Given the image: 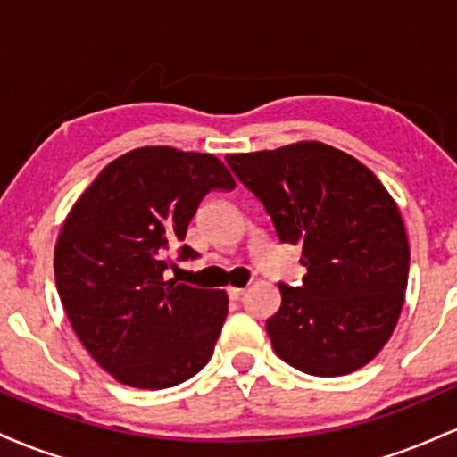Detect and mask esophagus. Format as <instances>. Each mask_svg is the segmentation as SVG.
<instances>
[{
    "label": "esophagus",
    "instance_id": "esophagus-1",
    "mask_svg": "<svg viewBox=\"0 0 457 457\" xmlns=\"http://www.w3.org/2000/svg\"><path fill=\"white\" fill-rule=\"evenodd\" d=\"M243 295H245V287H229L228 290L229 301H240V296Z\"/></svg>",
    "mask_w": 457,
    "mask_h": 457
}]
</instances>
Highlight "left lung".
<instances>
[{
  "mask_svg": "<svg viewBox=\"0 0 457 457\" xmlns=\"http://www.w3.org/2000/svg\"><path fill=\"white\" fill-rule=\"evenodd\" d=\"M260 199L281 243L301 245L298 287L279 283L266 320L272 348L312 376H344L389 342L403 305L411 249L402 214L382 182L320 141L225 156Z\"/></svg>",
  "mask_w": 457,
  "mask_h": 457,
  "instance_id": "8db88e82",
  "label": "left lung"
}]
</instances>
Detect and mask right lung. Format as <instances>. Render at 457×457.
Returning a JSON list of instances; mask_svg holds the SVG:
<instances>
[{"label":"right lung","mask_w":457,"mask_h":457,"mask_svg":"<svg viewBox=\"0 0 457 457\" xmlns=\"http://www.w3.org/2000/svg\"><path fill=\"white\" fill-rule=\"evenodd\" d=\"M217 156L150 145L109 162L62 225L55 283L77 337L104 371L135 389H167L211 361L228 316L223 290L167 281L199 202L232 191Z\"/></svg>","instance_id":"add662e5"}]
</instances>
